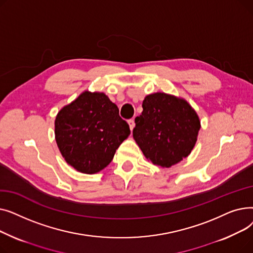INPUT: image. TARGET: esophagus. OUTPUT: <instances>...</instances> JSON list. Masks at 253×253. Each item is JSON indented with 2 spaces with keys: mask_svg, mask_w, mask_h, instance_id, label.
I'll list each match as a JSON object with an SVG mask.
<instances>
[{
  "mask_svg": "<svg viewBox=\"0 0 253 253\" xmlns=\"http://www.w3.org/2000/svg\"><path fill=\"white\" fill-rule=\"evenodd\" d=\"M128 124H129V128H130V130H132L134 128V126H135V123H134V120L133 119H130L129 121H128Z\"/></svg>",
  "mask_w": 253,
  "mask_h": 253,
  "instance_id": "obj_1",
  "label": "esophagus"
}]
</instances>
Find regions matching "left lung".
Returning a JSON list of instances; mask_svg holds the SVG:
<instances>
[{
    "mask_svg": "<svg viewBox=\"0 0 253 253\" xmlns=\"http://www.w3.org/2000/svg\"><path fill=\"white\" fill-rule=\"evenodd\" d=\"M142 109L135 118L133 138L144 157L163 168L187 158L201 128L191 104L181 97L157 92L144 97Z\"/></svg>",
    "mask_w": 253,
    "mask_h": 253,
    "instance_id": "obj_1",
    "label": "left lung"
}]
</instances>
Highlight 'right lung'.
Masks as SVG:
<instances>
[{
	"instance_id": "add662e5",
	"label": "right lung",
	"mask_w": 253,
	"mask_h": 253,
	"mask_svg": "<svg viewBox=\"0 0 253 253\" xmlns=\"http://www.w3.org/2000/svg\"><path fill=\"white\" fill-rule=\"evenodd\" d=\"M55 140L69 165L85 174L108 166L130 134L118 106L103 92L84 91L55 118Z\"/></svg>"
}]
</instances>
